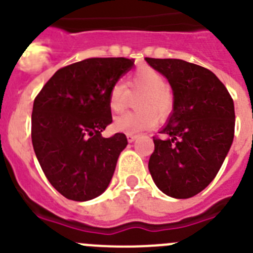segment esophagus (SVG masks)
<instances>
[{"label":"esophagus","instance_id":"obj_1","mask_svg":"<svg viewBox=\"0 0 253 253\" xmlns=\"http://www.w3.org/2000/svg\"><path fill=\"white\" fill-rule=\"evenodd\" d=\"M137 138V134H131V133H127V141H128L129 143L133 142L134 140Z\"/></svg>","mask_w":253,"mask_h":253}]
</instances>
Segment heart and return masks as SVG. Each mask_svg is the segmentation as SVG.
I'll return each instance as SVG.
<instances>
[{
    "label": "heart",
    "mask_w": 253,
    "mask_h": 253,
    "mask_svg": "<svg viewBox=\"0 0 253 253\" xmlns=\"http://www.w3.org/2000/svg\"><path fill=\"white\" fill-rule=\"evenodd\" d=\"M142 92L133 112H125L113 120V128L124 133H140L159 124V115L166 117L173 108V97L161 73L151 67H141L124 81H116L108 92V107L119 113L127 107L131 93Z\"/></svg>",
    "instance_id": "obj_1"
}]
</instances>
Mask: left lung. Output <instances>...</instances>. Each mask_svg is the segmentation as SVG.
Returning a JSON list of instances; mask_svg holds the SVG:
<instances>
[{"label":"left lung","mask_w":253,"mask_h":253,"mask_svg":"<svg viewBox=\"0 0 253 253\" xmlns=\"http://www.w3.org/2000/svg\"><path fill=\"white\" fill-rule=\"evenodd\" d=\"M173 91V112L153 136L148 169L167 196L190 198L212 182L235 136V106L225 84L202 66L177 58H146Z\"/></svg>","instance_id":"left-lung-1"}]
</instances>
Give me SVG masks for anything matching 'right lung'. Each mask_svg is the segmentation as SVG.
Masks as SVG:
<instances>
[{"label": "right lung", "mask_w": 253, "mask_h": 253, "mask_svg": "<svg viewBox=\"0 0 253 253\" xmlns=\"http://www.w3.org/2000/svg\"><path fill=\"white\" fill-rule=\"evenodd\" d=\"M133 62L97 57L72 63L60 68L35 98V153L49 183L68 200L88 201L110 185L127 138L101 134L112 122L108 92Z\"/></svg>", "instance_id": "right-lung-1"}]
</instances>
